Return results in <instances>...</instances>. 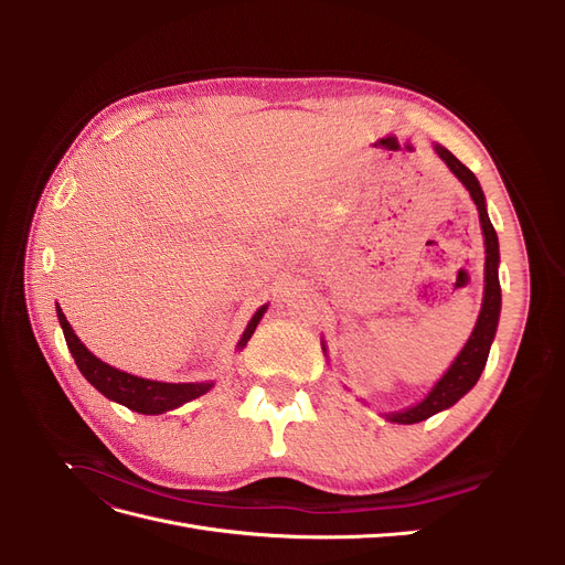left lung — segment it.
<instances>
[{
  "instance_id": "1",
  "label": "left lung",
  "mask_w": 565,
  "mask_h": 565,
  "mask_svg": "<svg viewBox=\"0 0 565 565\" xmlns=\"http://www.w3.org/2000/svg\"><path fill=\"white\" fill-rule=\"evenodd\" d=\"M436 152L440 156V160L452 169V174L467 185V191L471 193V200L478 207V216H481V228L486 237V295H483L481 316L476 320V328L467 341V347L461 349L450 370L443 374L440 382L431 388L429 396H426L422 403H417L415 407L403 409V413L386 415L388 422H398V424H417L422 419H429L431 415L440 413V409L455 405L469 388H473V384L478 382V377H481V372L488 363L490 344L500 320V303H502L500 278H498L500 245H498V233H494L490 216L486 212V198L481 191V183H478L471 169L461 164L448 148L436 146Z\"/></svg>"
}]
</instances>
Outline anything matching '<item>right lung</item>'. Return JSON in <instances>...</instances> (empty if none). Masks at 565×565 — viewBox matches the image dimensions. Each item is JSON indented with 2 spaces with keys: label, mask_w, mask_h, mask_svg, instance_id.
Listing matches in <instances>:
<instances>
[{
  "label": "right lung",
  "mask_w": 565,
  "mask_h": 565,
  "mask_svg": "<svg viewBox=\"0 0 565 565\" xmlns=\"http://www.w3.org/2000/svg\"><path fill=\"white\" fill-rule=\"evenodd\" d=\"M266 311V306H262L259 311L254 313V318L249 320L247 330L243 334V339L237 341V349H245V344L249 341V337L254 334L256 324H259L262 316ZM56 313H58V322L65 334V344L71 349L75 363L79 367V372L84 374L94 388H98L104 393L106 398L125 405L134 413L141 415H160L167 413V409H174L188 401H193L202 393H207L212 388V382H200V384H164V382H152V380H141L134 377V374H127L122 370H115L108 363L98 361V358L82 344L77 339V334L73 332L71 322L65 320L61 306L56 303Z\"/></svg>",
  "instance_id": "1"
}]
</instances>
